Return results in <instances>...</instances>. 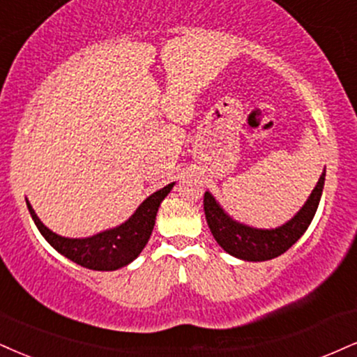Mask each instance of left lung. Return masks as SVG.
Segmentation results:
<instances>
[{
    "label": "left lung",
    "instance_id": "obj_1",
    "mask_svg": "<svg viewBox=\"0 0 357 357\" xmlns=\"http://www.w3.org/2000/svg\"><path fill=\"white\" fill-rule=\"evenodd\" d=\"M324 179L326 169L303 208L289 221L273 229H261V227H252L233 220L209 191L204 192L206 221L216 243L227 255L243 261H252V263L274 259L286 252L306 233L319 206Z\"/></svg>",
    "mask_w": 357,
    "mask_h": 357
}]
</instances>
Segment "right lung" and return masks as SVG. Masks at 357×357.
Returning a JSON list of instances; mask_svg holds the SVG:
<instances>
[{
  "mask_svg": "<svg viewBox=\"0 0 357 357\" xmlns=\"http://www.w3.org/2000/svg\"><path fill=\"white\" fill-rule=\"evenodd\" d=\"M173 186L174 183L167 184L160 191L146 197L143 203L137 206L136 211L119 226L88 236V238H64L53 233L50 227L43 225L28 199L26 206L43 238L59 255L94 271H116L132 263L141 255L153 233L158 209L162 199L173 190Z\"/></svg>",
  "mask_w": 357,
  "mask_h": 357,
  "instance_id": "add662e5",
  "label": "right lung"
}]
</instances>
